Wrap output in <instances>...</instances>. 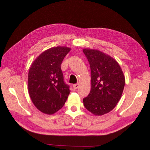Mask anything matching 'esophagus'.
<instances>
[{"label":"esophagus","instance_id":"1","mask_svg":"<svg viewBox=\"0 0 150 150\" xmlns=\"http://www.w3.org/2000/svg\"><path fill=\"white\" fill-rule=\"evenodd\" d=\"M79 87V84H73V88L75 89V90H77V88Z\"/></svg>","mask_w":150,"mask_h":150}]
</instances>
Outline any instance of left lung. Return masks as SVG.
Masks as SVG:
<instances>
[{
  "mask_svg": "<svg viewBox=\"0 0 150 150\" xmlns=\"http://www.w3.org/2000/svg\"><path fill=\"white\" fill-rule=\"evenodd\" d=\"M90 63L91 91L83 98L85 108L96 116L109 113L119 103L125 85V77L115 59L101 51L84 48Z\"/></svg>",
  "mask_w": 150,
  "mask_h": 150,
  "instance_id": "8db88e82",
  "label": "left lung"
}]
</instances>
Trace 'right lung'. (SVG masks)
Here are the masks:
<instances>
[{
	"label": "right lung",
	"mask_w": 150,
	"mask_h": 150,
	"mask_svg": "<svg viewBox=\"0 0 150 150\" xmlns=\"http://www.w3.org/2000/svg\"><path fill=\"white\" fill-rule=\"evenodd\" d=\"M71 48L57 46L44 51L34 60L28 73L30 97L38 110L52 115L63 107L70 93L60 68Z\"/></svg>",
	"instance_id": "add662e5"
}]
</instances>
